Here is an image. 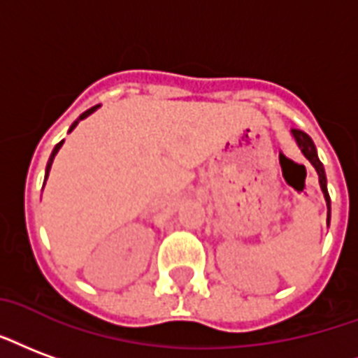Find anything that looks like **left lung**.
I'll list each match as a JSON object with an SVG mask.
<instances>
[{
    "instance_id": "obj_1",
    "label": "left lung",
    "mask_w": 358,
    "mask_h": 358,
    "mask_svg": "<svg viewBox=\"0 0 358 358\" xmlns=\"http://www.w3.org/2000/svg\"><path fill=\"white\" fill-rule=\"evenodd\" d=\"M292 136L296 138V144L301 150V153L306 155V159H309V163L315 166V171L319 174V184L322 193H324V201H327L328 206V224H330V195H328L327 189V174H324V166H322V163L319 161V155H317V148H315L313 140L300 129H292Z\"/></svg>"
}]
</instances>
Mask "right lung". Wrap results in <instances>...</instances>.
<instances>
[{"mask_svg":"<svg viewBox=\"0 0 358 358\" xmlns=\"http://www.w3.org/2000/svg\"><path fill=\"white\" fill-rule=\"evenodd\" d=\"M98 106H92L91 110H87V112H83L81 113V115H79V119L78 121H76V123H73V125L70 127V132L73 131V129H76V125H78L79 121H81V119H85V117H89V115H91L92 112H94V110H96ZM64 144V140H62V142H58L57 145H55V150H52V153H51V157H49V163H47V169H45V180H47V176H49V171H51V165H52V159H55V155H57L58 153V150H60V145Z\"/></svg>","mask_w":358,"mask_h":358,"instance_id":"add662e5","label":"right lung"}]
</instances>
